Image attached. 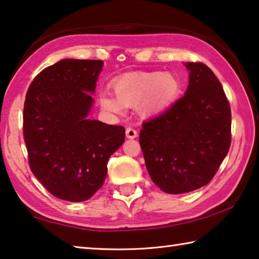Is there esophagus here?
<instances>
[{"label": "esophagus", "mask_w": 259, "mask_h": 259, "mask_svg": "<svg viewBox=\"0 0 259 259\" xmlns=\"http://www.w3.org/2000/svg\"><path fill=\"white\" fill-rule=\"evenodd\" d=\"M125 135H126V137H128V138L134 139V138L137 137L138 133H137V130L134 129V128H131V126H129V128H126V130H125Z\"/></svg>", "instance_id": "1"}]
</instances>
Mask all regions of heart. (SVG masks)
I'll use <instances>...</instances> for the list:
<instances>
[{"label":"heart","mask_w":259,"mask_h":259,"mask_svg":"<svg viewBox=\"0 0 259 259\" xmlns=\"http://www.w3.org/2000/svg\"><path fill=\"white\" fill-rule=\"evenodd\" d=\"M112 87L116 98L107 93L100 96L101 107L112 114H121L124 107L139 104L140 114L154 115L170 105L180 92V84L175 76L158 71L123 74Z\"/></svg>","instance_id":"b5f03b06"}]
</instances>
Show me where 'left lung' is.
<instances>
[{"label":"left lung","instance_id":"8db88e82","mask_svg":"<svg viewBox=\"0 0 259 259\" xmlns=\"http://www.w3.org/2000/svg\"><path fill=\"white\" fill-rule=\"evenodd\" d=\"M185 95L143 124L139 143L153 182L167 194H185L210 182L231 145V109L207 65L187 62Z\"/></svg>","mask_w":259,"mask_h":259}]
</instances>
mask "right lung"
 I'll return each instance as SVG.
<instances>
[{
	"mask_svg": "<svg viewBox=\"0 0 259 259\" xmlns=\"http://www.w3.org/2000/svg\"><path fill=\"white\" fill-rule=\"evenodd\" d=\"M101 60L67 59L37 74L23 105V138L31 172L56 198L83 201L104 183L107 161L123 144L122 125L87 115Z\"/></svg>",
	"mask_w": 259,
	"mask_h": 259,
	"instance_id": "obj_1",
	"label": "right lung"
}]
</instances>
